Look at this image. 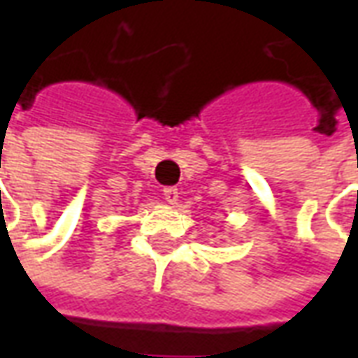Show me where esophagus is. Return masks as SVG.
I'll return each instance as SVG.
<instances>
[{"mask_svg":"<svg viewBox=\"0 0 358 358\" xmlns=\"http://www.w3.org/2000/svg\"><path fill=\"white\" fill-rule=\"evenodd\" d=\"M163 195H164V199H166V201H169V203H176V201H178V189H176V187H172V186L164 187Z\"/></svg>","mask_w":358,"mask_h":358,"instance_id":"obj_1","label":"esophagus"}]
</instances>
